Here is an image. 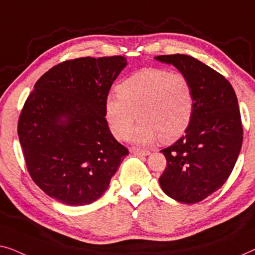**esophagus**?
Masks as SVG:
<instances>
[{
    "label": "esophagus",
    "instance_id": "1",
    "mask_svg": "<svg viewBox=\"0 0 255 255\" xmlns=\"http://www.w3.org/2000/svg\"><path fill=\"white\" fill-rule=\"evenodd\" d=\"M130 152L135 156H148L150 151L146 149H138V148H130Z\"/></svg>",
    "mask_w": 255,
    "mask_h": 255
}]
</instances>
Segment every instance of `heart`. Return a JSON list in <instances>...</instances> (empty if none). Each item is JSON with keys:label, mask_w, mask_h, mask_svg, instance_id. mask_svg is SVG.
<instances>
[{"label": "heart", "mask_w": 255, "mask_h": 255, "mask_svg": "<svg viewBox=\"0 0 255 255\" xmlns=\"http://www.w3.org/2000/svg\"><path fill=\"white\" fill-rule=\"evenodd\" d=\"M118 97L105 102V118L117 139L131 131L136 117L141 123L132 132L135 143H152L160 137L173 142L186 131L194 110V93L184 74L160 68H143L117 87Z\"/></svg>", "instance_id": "1"}]
</instances>
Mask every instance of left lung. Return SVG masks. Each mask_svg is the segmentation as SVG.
<instances>
[{
	"mask_svg": "<svg viewBox=\"0 0 255 255\" xmlns=\"http://www.w3.org/2000/svg\"><path fill=\"white\" fill-rule=\"evenodd\" d=\"M155 60L177 68L191 82L194 93V110L185 135L160 151L166 167L159 185L178 202H200L224 185L242 149L236 92L227 78L194 57L174 54Z\"/></svg>",
	"mask_w": 255,
	"mask_h": 255,
	"instance_id": "obj_1",
	"label": "left lung"
}]
</instances>
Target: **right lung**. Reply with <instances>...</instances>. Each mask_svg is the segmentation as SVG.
Returning a JSON list of instances; mask_svg holds the SVG:
<instances>
[{
	"mask_svg": "<svg viewBox=\"0 0 255 255\" xmlns=\"http://www.w3.org/2000/svg\"><path fill=\"white\" fill-rule=\"evenodd\" d=\"M124 56L80 57L39 78L18 121V137L33 181L68 206L98 200L128 155L105 119L110 89Z\"/></svg>",
	"mask_w": 255,
	"mask_h": 255,
	"instance_id": "right-lung-1",
	"label": "right lung"
}]
</instances>
